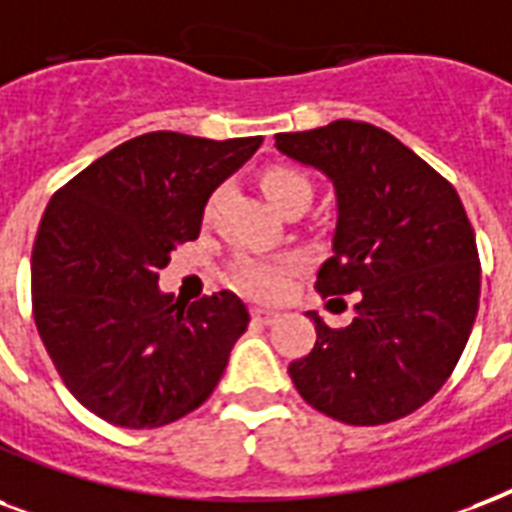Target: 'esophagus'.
<instances>
[{"label":"esophagus","instance_id":"obj_1","mask_svg":"<svg viewBox=\"0 0 512 512\" xmlns=\"http://www.w3.org/2000/svg\"><path fill=\"white\" fill-rule=\"evenodd\" d=\"M251 315L253 323H259V326H272V323H277V318H280L275 310H267V307H253Z\"/></svg>","mask_w":512,"mask_h":512}]
</instances>
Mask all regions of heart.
Segmentation results:
<instances>
[{
  "label": "heart",
  "mask_w": 512,
  "mask_h": 512,
  "mask_svg": "<svg viewBox=\"0 0 512 512\" xmlns=\"http://www.w3.org/2000/svg\"><path fill=\"white\" fill-rule=\"evenodd\" d=\"M261 189L267 200L280 208L288 200H310V181L291 168H269L261 176ZM301 267V256H253L243 253L232 261V280L245 293L259 296V299H275L285 291L291 275Z\"/></svg>",
  "instance_id": "heart-1"
}]
</instances>
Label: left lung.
<instances>
[{
    "instance_id": "8db88e82",
    "label": "left lung",
    "mask_w": 512,
    "mask_h": 512,
    "mask_svg": "<svg viewBox=\"0 0 512 512\" xmlns=\"http://www.w3.org/2000/svg\"><path fill=\"white\" fill-rule=\"evenodd\" d=\"M275 146L334 184L318 291L360 296L347 328L307 312L318 342L288 374L301 398L344 425L406 417L449 379L478 312L481 264L457 189L368 122L277 133Z\"/></svg>"
}]
</instances>
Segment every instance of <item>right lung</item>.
Returning a JSON list of instances; mask_svg holds the SVG:
<instances>
[{
    "mask_svg": "<svg viewBox=\"0 0 512 512\" xmlns=\"http://www.w3.org/2000/svg\"><path fill=\"white\" fill-rule=\"evenodd\" d=\"M259 146L144 133L47 202L31 253L34 323L71 395L109 425H170L219 384L251 315L229 291L186 307L162 291L160 269Z\"/></svg>",
    "mask_w": 512,
    "mask_h": 512,
    "instance_id": "1",
    "label": "right lung"
}]
</instances>
